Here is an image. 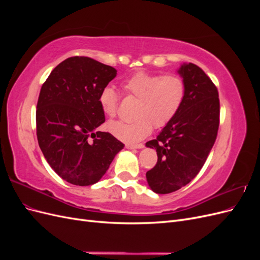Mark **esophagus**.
<instances>
[{"label": "esophagus", "instance_id": "obj_1", "mask_svg": "<svg viewBox=\"0 0 260 260\" xmlns=\"http://www.w3.org/2000/svg\"><path fill=\"white\" fill-rule=\"evenodd\" d=\"M144 144L142 143H139V144H127L125 145V147H127L128 149H140V148H143Z\"/></svg>", "mask_w": 260, "mask_h": 260}]
</instances>
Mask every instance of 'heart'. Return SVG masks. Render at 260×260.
I'll return each mask as SVG.
<instances>
[{
	"mask_svg": "<svg viewBox=\"0 0 260 260\" xmlns=\"http://www.w3.org/2000/svg\"><path fill=\"white\" fill-rule=\"evenodd\" d=\"M123 91L139 99L135 117L131 122L111 121L108 132L123 142L136 143L152 132L153 124L162 128L168 124L183 104L185 82L178 75H152L137 73L122 81ZM99 105L107 117H115L118 109V94L109 85L99 94Z\"/></svg>",
	"mask_w": 260,
	"mask_h": 260,
	"instance_id": "obj_1",
	"label": "heart"
}]
</instances>
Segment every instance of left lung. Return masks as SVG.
<instances>
[{
  "label": "left lung",
  "mask_w": 260,
  "mask_h": 260,
  "mask_svg": "<svg viewBox=\"0 0 260 260\" xmlns=\"http://www.w3.org/2000/svg\"><path fill=\"white\" fill-rule=\"evenodd\" d=\"M178 74L185 82L183 104L157 138L145 144L158 157L146 172L148 186L157 194L175 192L198 176L219 128V95L210 78L192 62L181 65Z\"/></svg>",
  "instance_id": "1"
}]
</instances>
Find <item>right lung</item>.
<instances>
[{
    "instance_id": "right-lung-1",
    "label": "right lung",
    "mask_w": 260,
    "mask_h": 260,
    "mask_svg": "<svg viewBox=\"0 0 260 260\" xmlns=\"http://www.w3.org/2000/svg\"><path fill=\"white\" fill-rule=\"evenodd\" d=\"M116 75L112 66L74 56L55 67L42 85L36 112L39 146L69 183L99 182L124 146L111 133L96 131L105 121L99 94Z\"/></svg>"
}]
</instances>
